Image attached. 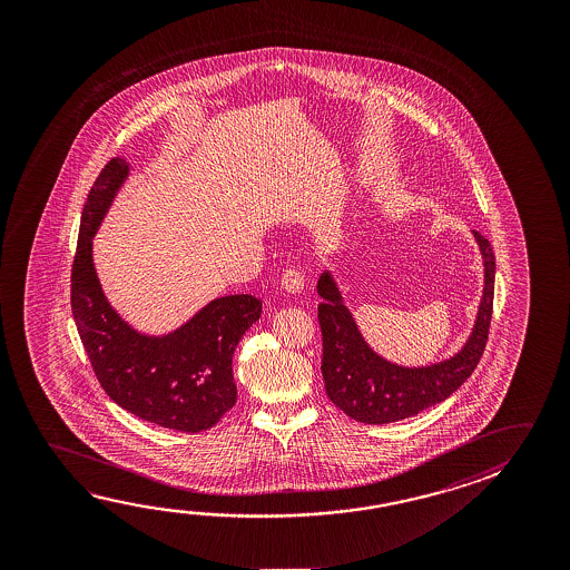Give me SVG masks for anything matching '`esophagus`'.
Instances as JSON below:
<instances>
[{"label": "esophagus", "mask_w": 570, "mask_h": 570, "mask_svg": "<svg viewBox=\"0 0 570 570\" xmlns=\"http://www.w3.org/2000/svg\"><path fill=\"white\" fill-rule=\"evenodd\" d=\"M281 284L282 288L286 289V292L296 294V292L304 288V272L296 268V266H292V268L284 271V274H282Z\"/></svg>", "instance_id": "esophagus-1"}]
</instances>
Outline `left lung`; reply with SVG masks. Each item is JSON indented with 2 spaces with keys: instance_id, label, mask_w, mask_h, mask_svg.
I'll return each instance as SVG.
<instances>
[{
  "instance_id": "1",
  "label": "left lung",
  "mask_w": 570,
  "mask_h": 570,
  "mask_svg": "<svg viewBox=\"0 0 570 570\" xmlns=\"http://www.w3.org/2000/svg\"><path fill=\"white\" fill-rule=\"evenodd\" d=\"M475 238L485 262V289L473 334L459 354L428 367H402L375 355L342 304L332 276L327 272L320 276L317 294L324 298L317 306L324 345L322 375L327 397L345 415L374 425L405 420L445 402L475 372L485 352L494 296L493 248L483 234L475 233Z\"/></svg>"
}]
</instances>
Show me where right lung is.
I'll return each mask as SVG.
<instances>
[{
	"label": "right lung",
	"instance_id": "1",
	"mask_svg": "<svg viewBox=\"0 0 570 570\" xmlns=\"http://www.w3.org/2000/svg\"><path fill=\"white\" fill-rule=\"evenodd\" d=\"M129 167L112 157L85 200L71 266L77 332L105 393L122 410L167 430L198 433L236 403L234 347L261 317L262 302L236 294L210 302L167 337L132 332L107 304L91 261V236Z\"/></svg>",
	"mask_w": 570,
	"mask_h": 570
}]
</instances>
